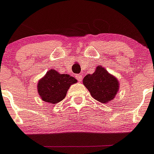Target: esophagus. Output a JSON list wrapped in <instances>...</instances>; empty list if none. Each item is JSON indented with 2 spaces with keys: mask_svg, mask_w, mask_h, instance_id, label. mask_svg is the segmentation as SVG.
Segmentation results:
<instances>
[{
  "mask_svg": "<svg viewBox=\"0 0 154 154\" xmlns=\"http://www.w3.org/2000/svg\"><path fill=\"white\" fill-rule=\"evenodd\" d=\"M76 77H77V81H81V80H82V76H81V74H77L76 75Z\"/></svg>",
  "mask_w": 154,
  "mask_h": 154,
  "instance_id": "34e87169",
  "label": "esophagus"
}]
</instances>
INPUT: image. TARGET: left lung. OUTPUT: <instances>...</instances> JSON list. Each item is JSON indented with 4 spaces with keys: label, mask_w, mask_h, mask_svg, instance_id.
Here are the masks:
<instances>
[{
    "label": "left lung",
    "mask_w": 154,
    "mask_h": 154,
    "mask_svg": "<svg viewBox=\"0 0 154 154\" xmlns=\"http://www.w3.org/2000/svg\"><path fill=\"white\" fill-rule=\"evenodd\" d=\"M83 84L92 97L103 103L113 100L119 89L118 80L101 66H98L92 74L86 75Z\"/></svg>",
    "instance_id": "obj_1"
}]
</instances>
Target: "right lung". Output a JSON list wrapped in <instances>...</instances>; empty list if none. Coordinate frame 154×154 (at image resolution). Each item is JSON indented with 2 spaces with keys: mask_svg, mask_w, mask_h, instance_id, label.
Segmentation results:
<instances>
[{
  "mask_svg": "<svg viewBox=\"0 0 154 154\" xmlns=\"http://www.w3.org/2000/svg\"><path fill=\"white\" fill-rule=\"evenodd\" d=\"M77 81L69 75L51 69L38 81V92L42 100L55 104L65 98L69 88Z\"/></svg>",
  "mask_w": 154,
  "mask_h": 154,
  "instance_id": "add662e5",
  "label": "right lung"
}]
</instances>
